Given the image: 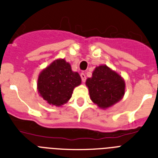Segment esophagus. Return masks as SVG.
Segmentation results:
<instances>
[{
	"instance_id": "esophagus-1",
	"label": "esophagus",
	"mask_w": 158,
	"mask_h": 158,
	"mask_svg": "<svg viewBox=\"0 0 158 158\" xmlns=\"http://www.w3.org/2000/svg\"><path fill=\"white\" fill-rule=\"evenodd\" d=\"M80 77H81V79H82V82H85V80H86V75H85V74H84V72H82L81 74H80Z\"/></svg>"
}]
</instances>
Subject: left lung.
I'll return each instance as SVG.
<instances>
[{
	"label": "left lung",
	"mask_w": 158,
	"mask_h": 158,
	"mask_svg": "<svg viewBox=\"0 0 158 158\" xmlns=\"http://www.w3.org/2000/svg\"><path fill=\"white\" fill-rule=\"evenodd\" d=\"M89 95L99 107L107 108L116 103L125 94V82L106 65L97 67L92 78L86 80Z\"/></svg>",
	"instance_id": "1"
}]
</instances>
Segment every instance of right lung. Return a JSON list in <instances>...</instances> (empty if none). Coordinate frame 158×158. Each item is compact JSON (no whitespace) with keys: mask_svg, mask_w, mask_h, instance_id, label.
<instances>
[{"mask_svg":"<svg viewBox=\"0 0 158 158\" xmlns=\"http://www.w3.org/2000/svg\"><path fill=\"white\" fill-rule=\"evenodd\" d=\"M81 84V78L64 59L56 60L41 72L38 80V89L49 104L61 106L69 101L73 90Z\"/></svg>","mask_w":158,"mask_h":158,"instance_id":"obj_1","label":"right lung"}]
</instances>
